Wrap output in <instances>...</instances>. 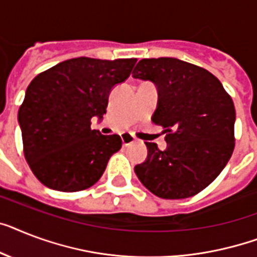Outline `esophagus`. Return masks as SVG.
Here are the masks:
<instances>
[{
	"mask_svg": "<svg viewBox=\"0 0 257 257\" xmlns=\"http://www.w3.org/2000/svg\"><path fill=\"white\" fill-rule=\"evenodd\" d=\"M121 141H122V145H124V147H126V145H129V144L135 143L136 139L133 137L132 135H129V133H122Z\"/></svg>",
	"mask_w": 257,
	"mask_h": 257,
	"instance_id": "esophagus-1",
	"label": "esophagus"
}]
</instances>
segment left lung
Here are the masks:
<instances>
[{"label": "left lung", "instance_id": "8db88e82", "mask_svg": "<svg viewBox=\"0 0 257 257\" xmlns=\"http://www.w3.org/2000/svg\"><path fill=\"white\" fill-rule=\"evenodd\" d=\"M133 78L160 91L153 122L164 128L168 148L145 143L148 157L135 172L164 199L201 193L220 174L235 148V107L222 83L207 70L176 58L141 59Z\"/></svg>", "mask_w": 257, "mask_h": 257}]
</instances>
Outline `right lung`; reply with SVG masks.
Returning a JSON list of instances; mask_svg holds the SVG:
<instances>
[{"instance_id":"1","label":"right lung","mask_w":257,"mask_h":257,"mask_svg":"<svg viewBox=\"0 0 257 257\" xmlns=\"http://www.w3.org/2000/svg\"><path fill=\"white\" fill-rule=\"evenodd\" d=\"M137 59L74 58L37 75L18 110L24 154L45 186L74 193L95 185L121 148L117 135L91 129L107 112L110 89L132 72Z\"/></svg>"}]
</instances>
